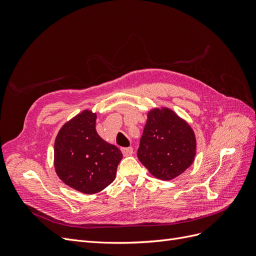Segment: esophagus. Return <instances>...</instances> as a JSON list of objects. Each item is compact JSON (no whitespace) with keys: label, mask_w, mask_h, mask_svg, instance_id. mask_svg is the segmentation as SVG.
Returning a JSON list of instances; mask_svg holds the SVG:
<instances>
[{"label":"esophagus","mask_w":256,"mask_h":256,"mask_svg":"<svg viewBox=\"0 0 256 256\" xmlns=\"http://www.w3.org/2000/svg\"><path fill=\"white\" fill-rule=\"evenodd\" d=\"M122 152L124 156H130V154H134V150L132 147H124V148H122Z\"/></svg>","instance_id":"1"}]
</instances>
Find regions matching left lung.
Wrapping results in <instances>:
<instances>
[{
    "label": "left lung",
    "mask_w": 256,
    "mask_h": 256,
    "mask_svg": "<svg viewBox=\"0 0 256 256\" xmlns=\"http://www.w3.org/2000/svg\"><path fill=\"white\" fill-rule=\"evenodd\" d=\"M196 136L187 122L171 110L147 115L138 158L152 175L171 180L188 168L196 156Z\"/></svg>",
    "instance_id": "left-lung-1"
}]
</instances>
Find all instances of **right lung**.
Here are the masks:
<instances>
[{
  "instance_id": "obj_1",
  "label": "right lung",
  "mask_w": 256,
  "mask_h": 256,
  "mask_svg": "<svg viewBox=\"0 0 256 256\" xmlns=\"http://www.w3.org/2000/svg\"><path fill=\"white\" fill-rule=\"evenodd\" d=\"M96 114L83 111L62 127L54 143V166L69 187L92 194L113 182L122 158L96 131Z\"/></svg>"
}]
</instances>
